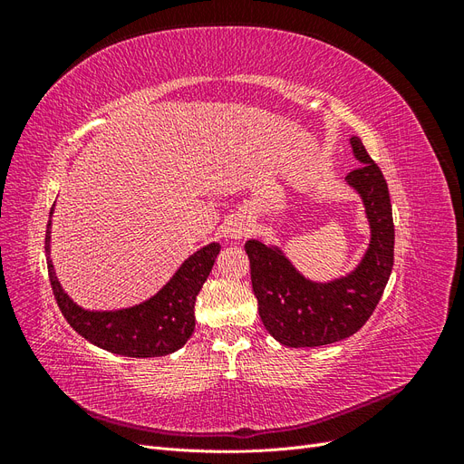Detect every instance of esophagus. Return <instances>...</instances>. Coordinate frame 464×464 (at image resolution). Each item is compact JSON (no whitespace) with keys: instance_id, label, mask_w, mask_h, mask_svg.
Wrapping results in <instances>:
<instances>
[{"instance_id":"esophagus-1","label":"esophagus","mask_w":464,"mask_h":464,"mask_svg":"<svg viewBox=\"0 0 464 464\" xmlns=\"http://www.w3.org/2000/svg\"><path fill=\"white\" fill-rule=\"evenodd\" d=\"M228 234L234 237V240H242V237L251 234V224L247 220H244V218L232 220L230 227H228Z\"/></svg>"}]
</instances>
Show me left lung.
<instances>
[{
    "label": "left lung",
    "mask_w": 464,
    "mask_h": 464,
    "mask_svg": "<svg viewBox=\"0 0 464 464\" xmlns=\"http://www.w3.org/2000/svg\"><path fill=\"white\" fill-rule=\"evenodd\" d=\"M356 160L346 184L362 198L370 222V246L360 265L346 276L314 283L296 271L276 246L246 242L251 286L265 329L290 348L339 343L363 327L382 300L392 269L395 227L387 181L362 139L350 137Z\"/></svg>",
    "instance_id": "1"
}]
</instances>
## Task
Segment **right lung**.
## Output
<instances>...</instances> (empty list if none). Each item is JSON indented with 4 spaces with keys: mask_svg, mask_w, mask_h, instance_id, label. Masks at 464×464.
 <instances>
[{
    "mask_svg": "<svg viewBox=\"0 0 464 464\" xmlns=\"http://www.w3.org/2000/svg\"><path fill=\"white\" fill-rule=\"evenodd\" d=\"M53 207L50 210V218ZM50 227H46V261L50 285L63 317L81 336L108 353L130 358H154L176 353L195 329V298L205 285L220 251L217 242L201 247L181 263L176 275L147 302L114 312L82 310L63 292L50 259Z\"/></svg>",
    "mask_w": 464,
    "mask_h": 464,
    "instance_id": "obj_1",
    "label": "right lung"
}]
</instances>
